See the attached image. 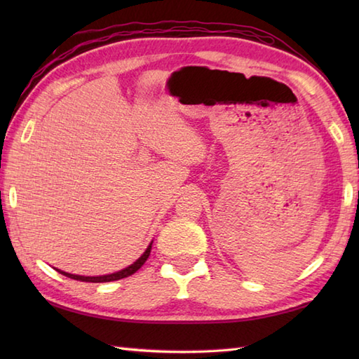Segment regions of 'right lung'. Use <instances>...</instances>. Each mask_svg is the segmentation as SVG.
Here are the masks:
<instances>
[{
  "label": "right lung",
  "mask_w": 359,
  "mask_h": 359,
  "mask_svg": "<svg viewBox=\"0 0 359 359\" xmlns=\"http://www.w3.org/2000/svg\"><path fill=\"white\" fill-rule=\"evenodd\" d=\"M151 245H152V243H149V247L144 250V253L139 259H137L134 264H131L129 266H126V269L120 270L117 273H112V274H104V276H80V274H71V273H66V271H62V270H57V271L65 274V276H67V278L75 279V280H81V282H111V280H118V279H123V278L131 276V274H134L144 262H147V259L149 257V253H151Z\"/></svg>",
  "instance_id": "add662e5"
}]
</instances>
